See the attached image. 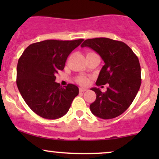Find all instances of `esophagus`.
Here are the masks:
<instances>
[{"instance_id":"esophagus-1","label":"esophagus","mask_w":159,"mask_h":159,"mask_svg":"<svg viewBox=\"0 0 159 159\" xmlns=\"http://www.w3.org/2000/svg\"><path fill=\"white\" fill-rule=\"evenodd\" d=\"M87 89H86V88H84V87H80L79 88V91L80 92H85V91H87Z\"/></svg>"}]
</instances>
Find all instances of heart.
Instances as JSON below:
<instances>
[{
  "label": "heart",
  "mask_w": 159,
  "mask_h": 159,
  "mask_svg": "<svg viewBox=\"0 0 159 159\" xmlns=\"http://www.w3.org/2000/svg\"><path fill=\"white\" fill-rule=\"evenodd\" d=\"M77 81L79 84H87L88 83V78L81 76V77H79L78 78Z\"/></svg>",
  "instance_id": "b5f03b06"
}]
</instances>
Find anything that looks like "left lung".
<instances>
[{"instance_id": "left-lung-1", "label": "left lung", "mask_w": 159, "mask_h": 159, "mask_svg": "<svg viewBox=\"0 0 159 159\" xmlns=\"http://www.w3.org/2000/svg\"><path fill=\"white\" fill-rule=\"evenodd\" d=\"M81 47L92 48L105 63L96 85L109 84L105 93L99 88H91L96 94V100L90 105L91 112L105 120L120 116L134 101L141 84L138 57L125 43L108 38L86 39Z\"/></svg>"}]
</instances>
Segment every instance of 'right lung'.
Returning a JSON list of instances; mask_svg holds the SVG:
<instances>
[{
  "mask_svg": "<svg viewBox=\"0 0 159 159\" xmlns=\"http://www.w3.org/2000/svg\"><path fill=\"white\" fill-rule=\"evenodd\" d=\"M83 41L45 40L30 45L20 57L18 89L29 107L41 117H62L78 95L77 86L69 84L63 87L55 82V75L64 69L68 56Z\"/></svg>",
  "mask_w": 159,
  "mask_h": 159,
  "instance_id": "1",
  "label": "right lung"
}]
</instances>
